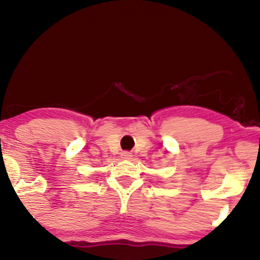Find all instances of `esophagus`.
Wrapping results in <instances>:
<instances>
[{
	"label": "esophagus",
	"mask_w": 260,
	"mask_h": 260,
	"mask_svg": "<svg viewBox=\"0 0 260 260\" xmlns=\"http://www.w3.org/2000/svg\"><path fill=\"white\" fill-rule=\"evenodd\" d=\"M131 156H133V155H131V152H129V151H123L122 152V157L123 158H130Z\"/></svg>",
	"instance_id": "esophagus-1"
}]
</instances>
